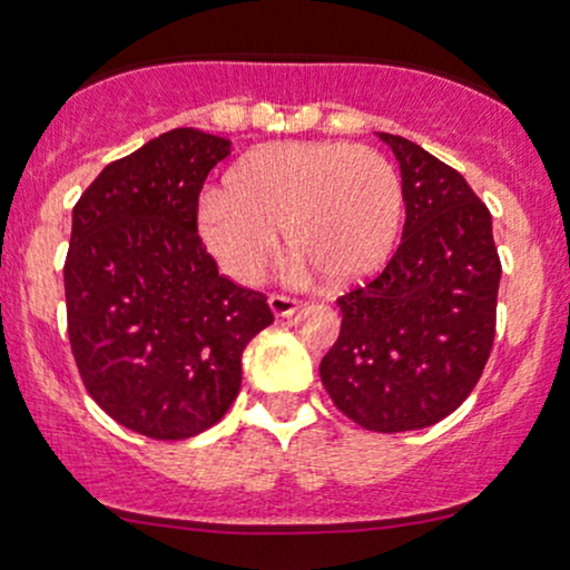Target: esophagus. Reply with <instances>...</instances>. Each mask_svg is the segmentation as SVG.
I'll use <instances>...</instances> for the list:
<instances>
[{"mask_svg": "<svg viewBox=\"0 0 570 570\" xmlns=\"http://www.w3.org/2000/svg\"><path fill=\"white\" fill-rule=\"evenodd\" d=\"M267 303H271V311L276 313L278 318L292 316V313H297L299 307H303V299L289 297V294H271V299H267Z\"/></svg>", "mask_w": 570, "mask_h": 570, "instance_id": "obj_1", "label": "esophagus"}]
</instances>
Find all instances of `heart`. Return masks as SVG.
I'll return each mask as SVG.
<instances>
[{
	"label": "heart",
	"instance_id": "obj_1",
	"mask_svg": "<svg viewBox=\"0 0 570 570\" xmlns=\"http://www.w3.org/2000/svg\"><path fill=\"white\" fill-rule=\"evenodd\" d=\"M404 193L394 163L345 141H281L259 147L227 174V195L198 206L203 244L233 278L254 284L292 252L330 284L372 276L394 252Z\"/></svg>",
	"mask_w": 570,
	"mask_h": 570
}]
</instances>
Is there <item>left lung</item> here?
Masks as SVG:
<instances>
[{"mask_svg":"<svg viewBox=\"0 0 570 570\" xmlns=\"http://www.w3.org/2000/svg\"><path fill=\"white\" fill-rule=\"evenodd\" d=\"M377 136L402 171V244L337 299L340 337L318 372L343 415L396 434L434 426L472 394L493 348L501 259L466 179L415 141Z\"/></svg>","mask_w":570,"mask_h":570,"instance_id":"8db88e82","label":"left lung"}]
</instances>
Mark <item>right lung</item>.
I'll return each mask as SVG.
<instances>
[{
	"instance_id": "add662e5",
	"label": "right lung",
	"mask_w": 570,
	"mask_h": 570,
	"mask_svg": "<svg viewBox=\"0 0 570 570\" xmlns=\"http://www.w3.org/2000/svg\"><path fill=\"white\" fill-rule=\"evenodd\" d=\"M230 141L174 128L109 163L71 212L63 265L69 343L94 402L149 440L222 421L240 356L273 324L263 292L219 276L198 195Z\"/></svg>"
}]
</instances>
